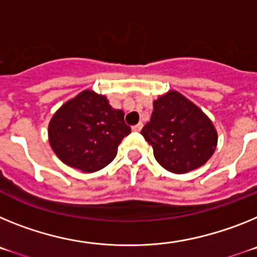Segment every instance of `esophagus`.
I'll list each match as a JSON object with an SVG mask.
<instances>
[{
    "label": "esophagus",
    "instance_id": "obj_1",
    "mask_svg": "<svg viewBox=\"0 0 257 257\" xmlns=\"http://www.w3.org/2000/svg\"><path fill=\"white\" fill-rule=\"evenodd\" d=\"M142 126H144V125H142V122H138L137 125L132 126V131H133V132H140L142 129Z\"/></svg>",
    "mask_w": 257,
    "mask_h": 257
}]
</instances>
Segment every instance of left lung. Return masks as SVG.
I'll list each match as a JSON object with an SVG mask.
<instances>
[{
  "label": "left lung",
  "mask_w": 257,
  "mask_h": 257,
  "mask_svg": "<svg viewBox=\"0 0 257 257\" xmlns=\"http://www.w3.org/2000/svg\"><path fill=\"white\" fill-rule=\"evenodd\" d=\"M150 121L141 135L153 146L156 162L182 175L204 166L217 146V131L208 116L177 90L153 102Z\"/></svg>",
  "instance_id": "obj_1"
}]
</instances>
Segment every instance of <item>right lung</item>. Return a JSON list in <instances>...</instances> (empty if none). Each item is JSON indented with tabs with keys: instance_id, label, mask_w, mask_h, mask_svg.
I'll return each mask as SVG.
<instances>
[{
	"instance_id": "obj_1",
	"label": "right lung",
	"mask_w": 257,
	"mask_h": 257,
	"mask_svg": "<svg viewBox=\"0 0 257 257\" xmlns=\"http://www.w3.org/2000/svg\"><path fill=\"white\" fill-rule=\"evenodd\" d=\"M129 133L124 111L111 107L106 95L90 89L62 104L48 128L49 144L55 155L68 167L85 173L108 166Z\"/></svg>"
}]
</instances>
